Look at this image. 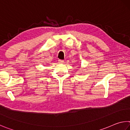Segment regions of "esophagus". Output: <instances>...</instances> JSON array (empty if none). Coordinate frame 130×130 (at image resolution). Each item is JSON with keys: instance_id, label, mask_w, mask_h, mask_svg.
<instances>
[{"instance_id": "1", "label": "esophagus", "mask_w": 130, "mask_h": 130, "mask_svg": "<svg viewBox=\"0 0 130 130\" xmlns=\"http://www.w3.org/2000/svg\"><path fill=\"white\" fill-rule=\"evenodd\" d=\"M58 62L60 63H63V62H64V61L62 60H58Z\"/></svg>"}]
</instances>
